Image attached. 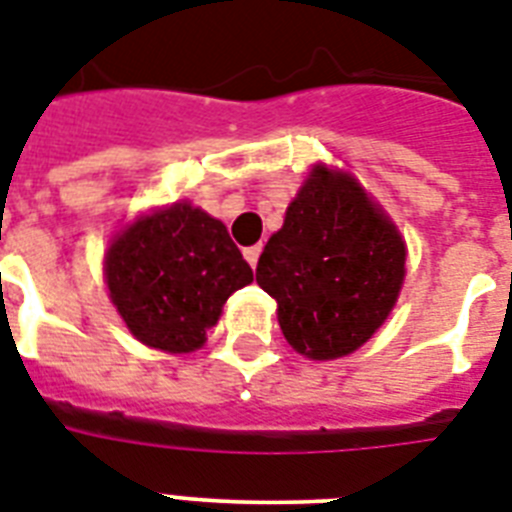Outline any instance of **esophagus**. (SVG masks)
<instances>
[{"mask_svg":"<svg viewBox=\"0 0 512 512\" xmlns=\"http://www.w3.org/2000/svg\"><path fill=\"white\" fill-rule=\"evenodd\" d=\"M260 252H263V247H260V244H255V247H247V249H244V257H247V263L252 265V268H257V260H260Z\"/></svg>","mask_w":512,"mask_h":512,"instance_id":"1","label":"esophagus"}]
</instances>
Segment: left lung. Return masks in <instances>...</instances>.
<instances>
[{"mask_svg": "<svg viewBox=\"0 0 512 512\" xmlns=\"http://www.w3.org/2000/svg\"><path fill=\"white\" fill-rule=\"evenodd\" d=\"M396 225L345 172L316 167L257 260V284L279 303L287 342L308 358L361 348L404 284Z\"/></svg>", "mask_w": 512, "mask_h": 512, "instance_id": "8db88e82", "label": "left lung"}]
</instances>
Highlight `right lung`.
<instances>
[{"mask_svg": "<svg viewBox=\"0 0 512 512\" xmlns=\"http://www.w3.org/2000/svg\"><path fill=\"white\" fill-rule=\"evenodd\" d=\"M106 281L140 342L191 353L204 345L225 300L252 281V268L220 220L191 204H172L140 217L111 244Z\"/></svg>", "mask_w": 512, "mask_h": 512, "instance_id": "add662e5", "label": "right lung"}]
</instances>
